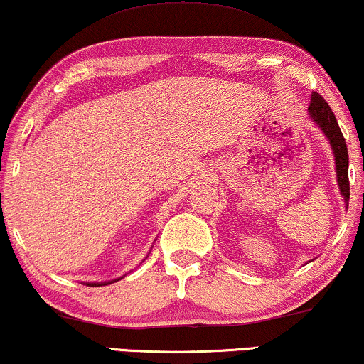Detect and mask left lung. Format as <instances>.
<instances>
[{
	"mask_svg": "<svg viewBox=\"0 0 364 364\" xmlns=\"http://www.w3.org/2000/svg\"><path fill=\"white\" fill-rule=\"evenodd\" d=\"M309 117L310 121L323 132L326 139L331 144L332 153H334V164H336V175H337V187H339L341 196L344 198L346 209L349 204V155L348 146H346V139L341 132L339 124L332 109L323 100L318 93H314L310 98L309 105Z\"/></svg>",
	"mask_w": 364,
	"mask_h": 364,
	"instance_id": "left-lung-1",
	"label": "left lung"
}]
</instances>
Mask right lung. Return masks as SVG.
Returning a JSON list of instances; mask_svg holds the SVG:
<instances>
[{"mask_svg":"<svg viewBox=\"0 0 364 364\" xmlns=\"http://www.w3.org/2000/svg\"><path fill=\"white\" fill-rule=\"evenodd\" d=\"M124 277V276H122ZM122 277H117V279H112V281H102V283H87V286H107V284H112V283H115V281H119V279H122Z\"/></svg>","mask_w":364,"mask_h":364,"instance_id":"right-lung-1","label":"right lung"}]
</instances>
